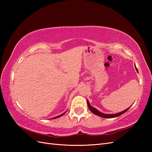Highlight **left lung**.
<instances>
[{"label":"left lung","instance_id":"1","mask_svg":"<svg viewBox=\"0 0 152 152\" xmlns=\"http://www.w3.org/2000/svg\"><path fill=\"white\" fill-rule=\"evenodd\" d=\"M136 70L137 71V68H136ZM87 105H88L89 109L90 110V111H91L92 113H93L94 114L96 115L99 116V117H103V118H115V117H117L120 116V115H122L123 113L126 112L127 111V110H128L129 109L130 107H130L129 108H127L126 110H124V111H122V112H121L117 113H115V114H104V113H103L100 112L99 111V110H98L96 108H95L92 107V106L90 104V103H89L88 100H87Z\"/></svg>","mask_w":152,"mask_h":152}]
</instances>
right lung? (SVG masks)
Returning <instances> with one entry per match:
<instances>
[{"mask_svg":"<svg viewBox=\"0 0 152 152\" xmlns=\"http://www.w3.org/2000/svg\"><path fill=\"white\" fill-rule=\"evenodd\" d=\"M65 113H63V114H61V115H58V116H56V117H53V118H58V117H61L62 115H64V114H65ZM52 118V119H53Z\"/></svg>","mask_w":152,"mask_h":152,"instance_id":"right-lung-1","label":"right lung"}]
</instances>
